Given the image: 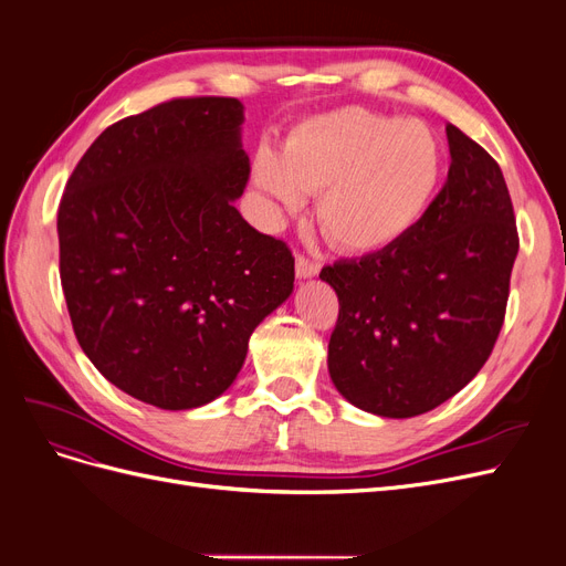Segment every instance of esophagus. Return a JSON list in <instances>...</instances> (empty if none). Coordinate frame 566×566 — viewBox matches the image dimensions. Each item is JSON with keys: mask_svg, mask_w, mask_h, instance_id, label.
Returning a JSON list of instances; mask_svg holds the SVG:
<instances>
[{"mask_svg": "<svg viewBox=\"0 0 566 566\" xmlns=\"http://www.w3.org/2000/svg\"><path fill=\"white\" fill-rule=\"evenodd\" d=\"M318 271H321V266H318L316 262L306 260L304 254H297V260H295V273H297V279H300V281L316 279V276H318Z\"/></svg>", "mask_w": 566, "mask_h": 566, "instance_id": "obj_1", "label": "esophagus"}]
</instances>
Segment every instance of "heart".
Listing matches in <instances>:
<instances>
[{
  "label": "heart",
  "instance_id": "b5f03b06",
  "mask_svg": "<svg viewBox=\"0 0 566 566\" xmlns=\"http://www.w3.org/2000/svg\"><path fill=\"white\" fill-rule=\"evenodd\" d=\"M441 146L418 119L337 108L302 119L281 153L262 146L252 181L273 210H300L318 193L316 217L345 252L391 248L430 208L441 181Z\"/></svg>",
  "mask_w": 566,
  "mask_h": 566
}]
</instances>
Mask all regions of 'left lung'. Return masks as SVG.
Returning a JSON list of instances; mask_svg holds the SVG:
<instances>
[{
  "instance_id": "8db88e82",
  "label": "left lung",
  "mask_w": 566,
  "mask_h": 566,
  "mask_svg": "<svg viewBox=\"0 0 566 566\" xmlns=\"http://www.w3.org/2000/svg\"><path fill=\"white\" fill-rule=\"evenodd\" d=\"M441 193L399 243L321 271L335 287L328 370L352 406L413 418L449 401L482 370L501 333L520 250L499 163L447 127Z\"/></svg>"
}]
</instances>
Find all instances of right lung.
<instances>
[{
	"label": "right lung",
	"mask_w": 566,
	"mask_h": 566,
	"mask_svg": "<svg viewBox=\"0 0 566 566\" xmlns=\"http://www.w3.org/2000/svg\"><path fill=\"white\" fill-rule=\"evenodd\" d=\"M238 98H175L101 132L59 208L61 285L82 352L163 410L214 401L252 331L293 295L285 243L233 208L250 160Z\"/></svg>",
	"instance_id": "1"
}]
</instances>
